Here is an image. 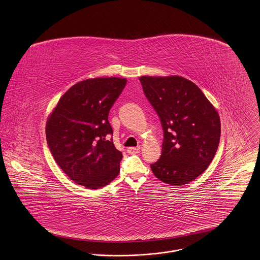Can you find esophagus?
Returning <instances> with one entry per match:
<instances>
[{
	"label": "esophagus",
	"instance_id": "34e87169",
	"mask_svg": "<svg viewBox=\"0 0 260 260\" xmlns=\"http://www.w3.org/2000/svg\"><path fill=\"white\" fill-rule=\"evenodd\" d=\"M139 150H140L139 147H129V148H127V153L136 154V153L139 152Z\"/></svg>",
	"mask_w": 260,
	"mask_h": 260
}]
</instances>
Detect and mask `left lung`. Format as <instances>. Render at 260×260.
I'll list each match as a JSON object with an SVG mask.
<instances>
[{"instance_id": "obj_1", "label": "left lung", "mask_w": 260, "mask_h": 260, "mask_svg": "<svg viewBox=\"0 0 260 260\" xmlns=\"http://www.w3.org/2000/svg\"><path fill=\"white\" fill-rule=\"evenodd\" d=\"M143 92L163 128L162 154L150 165L163 183L183 185L196 180L213 160L221 136L213 105L182 77H139Z\"/></svg>"}]
</instances>
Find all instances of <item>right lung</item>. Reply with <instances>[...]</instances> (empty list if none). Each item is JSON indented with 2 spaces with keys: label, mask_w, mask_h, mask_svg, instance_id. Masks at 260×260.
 Listing matches in <instances>:
<instances>
[{
  "label": "right lung",
  "mask_w": 260,
  "mask_h": 260,
  "mask_svg": "<svg viewBox=\"0 0 260 260\" xmlns=\"http://www.w3.org/2000/svg\"><path fill=\"white\" fill-rule=\"evenodd\" d=\"M125 78L100 77L78 82L66 92L46 124L47 143L56 163L75 183L99 188L120 173L122 154L116 149L108 121Z\"/></svg>",
  "instance_id": "1"
}]
</instances>
